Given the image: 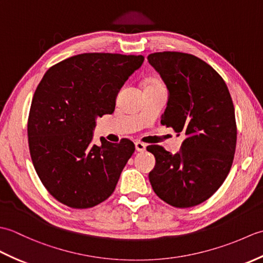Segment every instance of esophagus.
<instances>
[{
	"label": "esophagus",
	"mask_w": 263,
	"mask_h": 263,
	"mask_svg": "<svg viewBox=\"0 0 263 263\" xmlns=\"http://www.w3.org/2000/svg\"><path fill=\"white\" fill-rule=\"evenodd\" d=\"M136 149H137V152L142 153V152H144V150H146V144L140 142V141H137L136 142Z\"/></svg>",
	"instance_id": "obj_1"
}]
</instances>
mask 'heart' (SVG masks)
Wrapping results in <instances>:
<instances>
[{
  "label": "heart",
  "instance_id": "obj_1",
  "mask_svg": "<svg viewBox=\"0 0 263 263\" xmlns=\"http://www.w3.org/2000/svg\"><path fill=\"white\" fill-rule=\"evenodd\" d=\"M146 87H164V85H163V83H161L160 80L156 79V78H152V79L147 80Z\"/></svg>",
  "mask_w": 263,
  "mask_h": 263
}]
</instances>
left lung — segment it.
Listing matches in <instances>:
<instances>
[{"mask_svg": "<svg viewBox=\"0 0 263 263\" xmlns=\"http://www.w3.org/2000/svg\"><path fill=\"white\" fill-rule=\"evenodd\" d=\"M148 61L170 91L160 123L185 137L180 153L152 144L156 158L149 181L158 197L176 208L208 200L233 165L237 127L224 79L204 61L181 52H158Z\"/></svg>", "mask_w": 263, "mask_h": 263, "instance_id": "obj_1", "label": "left lung"}]
</instances>
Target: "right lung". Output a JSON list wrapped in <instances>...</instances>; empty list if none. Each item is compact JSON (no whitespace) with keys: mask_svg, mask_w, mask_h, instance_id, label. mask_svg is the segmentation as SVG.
Listing matches in <instances>:
<instances>
[{"mask_svg":"<svg viewBox=\"0 0 263 263\" xmlns=\"http://www.w3.org/2000/svg\"><path fill=\"white\" fill-rule=\"evenodd\" d=\"M142 55L85 53L51 66L33 93L28 116L30 157L43 185L59 202L87 209L111 193L135 143H92L96 119L111 114L120 89Z\"/></svg>","mask_w":263,"mask_h":263,"instance_id":"1","label":"right lung"}]
</instances>
